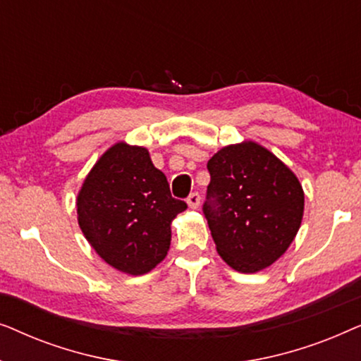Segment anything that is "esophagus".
I'll list each match as a JSON object with an SVG mask.
<instances>
[{"mask_svg": "<svg viewBox=\"0 0 361 361\" xmlns=\"http://www.w3.org/2000/svg\"><path fill=\"white\" fill-rule=\"evenodd\" d=\"M187 204H189L190 209H199V205H200V194H199V192H192V194L187 197Z\"/></svg>", "mask_w": 361, "mask_h": 361, "instance_id": "obj_1", "label": "esophagus"}]
</instances>
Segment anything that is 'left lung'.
<instances>
[{"label": "left lung", "instance_id": "1", "mask_svg": "<svg viewBox=\"0 0 361 361\" xmlns=\"http://www.w3.org/2000/svg\"><path fill=\"white\" fill-rule=\"evenodd\" d=\"M207 169L202 210L219 255L240 273L268 268L289 248L302 220L298 177L253 141L220 149Z\"/></svg>", "mask_w": 361, "mask_h": 361}]
</instances>
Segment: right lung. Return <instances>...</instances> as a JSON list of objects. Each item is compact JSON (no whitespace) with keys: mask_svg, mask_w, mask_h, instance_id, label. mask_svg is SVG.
Segmentation results:
<instances>
[{"mask_svg":"<svg viewBox=\"0 0 361 361\" xmlns=\"http://www.w3.org/2000/svg\"><path fill=\"white\" fill-rule=\"evenodd\" d=\"M145 147L116 142L87 176L77 197L78 225L108 264L137 276L166 258L171 221L184 212Z\"/></svg>","mask_w":361,"mask_h":361,"instance_id":"right-lung-1","label":"right lung"}]
</instances>
